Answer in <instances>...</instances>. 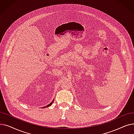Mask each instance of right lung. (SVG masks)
<instances>
[{"mask_svg": "<svg viewBox=\"0 0 134 134\" xmlns=\"http://www.w3.org/2000/svg\"><path fill=\"white\" fill-rule=\"evenodd\" d=\"M53 102H54V99H53V100L50 103V104H48V105H47V106L46 107H43V108H47V107H50L51 106V105L52 104V103H53Z\"/></svg>", "mask_w": 134, "mask_h": 134, "instance_id": "add662e5", "label": "right lung"}]
</instances>
